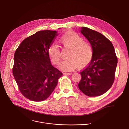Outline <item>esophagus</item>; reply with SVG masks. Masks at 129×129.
<instances>
[{
    "mask_svg": "<svg viewBox=\"0 0 129 129\" xmlns=\"http://www.w3.org/2000/svg\"><path fill=\"white\" fill-rule=\"evenodd\" d=\"M71 73H72L71 72H64L63 74L64 75H70L71 74Z\"/></svg>",
    "mask_w": 129,
    "mask_h": 129,
    "instance_id": "1",
    "label": "esophagus"
}]
</instances>
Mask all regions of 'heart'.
I'll return each instance as SVG.
<instances>
[{"instance_id":"obj_1","label":"heart","mask_w":129,"mask_h":129,"mask_svg":"<svg viewBox=\"0 0 129 129\" xmlns=\"http://www.w3.org/2000/svg\"><path fill=\"white\" fill-rule=\"evenodd\" d=\"M60 44L64 48L69 49L67 58L60 65L61 69L71 71L79 66L83 67L88 65L93 57V50L91 44L84 41L82 37L76 33L69 31L63 34L59 39ZM48 56L51 62L59 65L61 59L60 50L56 45H51L48 49Z\"/></svg>"}]
</instances>
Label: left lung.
I'll list each match as a JSON object with an SVG mask.
<instances>
[{
    "mask_svg": "<svg viewBox=\"0 0 129 129\" xmlns=\"http://www.w3.org/2000/svg\"><path fill=\"white\" fill-rule=\"evenodd\" d=\"M81 28V33L91 44L93 53L90 62L80 72L82 78L78 86L87 96H100L114 83L117 58L112 43L105 36L88 27Z\"/></svg>",
    "mask_w": 129,
    "mask_h": 129,
    "instance_id": "1",
    "label": "left lung"
}]
</instances>
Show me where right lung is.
<instances>
[{"instance_id": "obj_1", "label": "right lung", "mask_w": 129, "mask_h": 129, "mask_svg": "<svg viewBox=\"0 0 129 129\" xmlns=\"http://www.w3.org/2000/svg\"><path fill=\"white\" fill-rule=\"evenodd\" d=\"M56 31L41 30L25 38L14 54L13 74L22 94L40 102L47 99L63 73L50 63L48 49Z\"/></svg>"}]
</instances>
